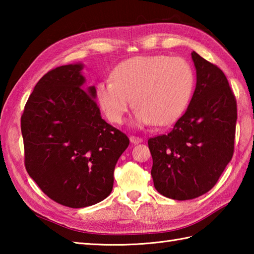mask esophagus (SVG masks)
I'll list each match as a JSON object with an SVG mask.
<instances>
[{
    "label": "esophagus",
    "mask_w": 254,
    "mask_h": 254,
    "mask_svg": "<svg viewBox=\"0 0 254 254\" xmlns=\"http://www.w3.org/2000/svg\"><path fill=\"white\" fill-rule=\"evenodd\" d=\"M130 141H131V143H133V144H138V143H142V142H143V138H142V137H138V136L132 135V136L130 137Z\"/></svg>",
    "instance_id": "esophagus-1"
}]
</instances>
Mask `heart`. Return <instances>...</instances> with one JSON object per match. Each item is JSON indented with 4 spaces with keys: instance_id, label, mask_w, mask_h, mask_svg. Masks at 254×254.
Returning a JSON list of instances; mask_svg holds the SVG:
<instances>
[{
    "instance_id": "1",
    "label": "heart",
    "mask_w": 254,
    "mask_h": 254,
    "mask_svg": "<svg viewBox=\"0 0 254 254\" xmlns=\"http://www.w3.org/2000/svg\"><path fill=\"white\" fill-rule=\"evenodd\" d=\"M110 78L96 85L97 104L108 120L117 124L124 121L134 104L138 127L177 121L188 108L195 85L191 64L168 56L131 58L119 63Z\"/></svg>"
}]
</instances>
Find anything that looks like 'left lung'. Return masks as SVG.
I'll return each mask as SVG.
<instances>
[{
    "instance_id": "left-lung-1",
    "label": "left lung",
    "mask_w": 254,
    "mask_h": 254,
    "mask_svg": "<svg viewBox=\"0 0 254 254\" xmlns=\"http://www.w3.org/2000/svg\"><path fill=\"white\" fill-rule=\"evenodd\" d=\"M196 86L187 111L168 134L148 139L155 189L186 201L212 189L233 158L237 101L217 65L192 52Z\"/></svg>"
}]
</instances>
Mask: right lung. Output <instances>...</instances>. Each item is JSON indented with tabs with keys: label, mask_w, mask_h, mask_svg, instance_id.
I'll list each match as a JSON object with an SVG mask.
<instances>
[{
	"label": "right lung",
	"mask_w": 254,
	"mask_h": 254,
	"mask_svg": "<svg viewBox=\"0 0 254 254\" xmlns=\"http://www.w3.org/2000/svg\"><path fill=\"white\" fill-rule=\"evenodd\" d=\"M82 69L68 64L46 73L20 119L27 172L48 197L71 208L109 195L117 161L130 144L101 118L96 88H83Z\"/></svg>",
	"instance_id": "right-lung-1"
}]
</instances>
